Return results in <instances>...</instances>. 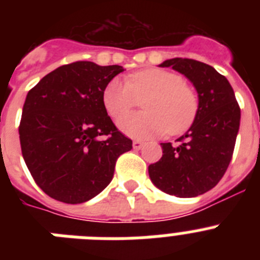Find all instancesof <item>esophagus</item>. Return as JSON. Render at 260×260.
Here are the masks:
<instances>
[{
	"label": "esophagus",
	"instance_id": "34e87169",
	"mask_svg": "<svg viewBox=\"0 0 260 260\" xmlns=\"http://www.w3.org/2000/svg\"><path fill=\"white\" fill-rule=\"evenodd\" d=\"M144 142L143 141H139V139H137V141L133 142V147H134L135 150H141L142 147H143Z\"/></svg>",
	"mask_w": 260,
	"mask_h": 260
}]
</instances>
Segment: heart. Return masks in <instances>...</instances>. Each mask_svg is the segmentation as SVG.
<instances>
[{
	"label": "heart",
	"instance_id": "obj_1",
	"mask_svg": "<svg viewBox=\"0 0 260 260\" xmlns=\"http://www.w3.org/2000/svg\"><path fill=\"white\" fill-rule=\"evenodd\" d=\"M146 98L143 114L126 115L118 127L134 138L185 133L198 116L199 98L181 75L162 69H148L130 75L128 82L113 78L103 91L108 114L118 118Z\"/></svg>",
	"mask_w": 260,
	"mask_h": 260
}]
</instances>
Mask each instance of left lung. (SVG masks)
Instances as JSON below:
<instances>
[{"mask_svg": "<svg viewBox=\"0 0 260 260\" xmlns=\"http://www.w3.org/2000/svg\"><path fill=\"white\" fill-rule=\"evenodd\" d=\"M161 68L174 69L194 84L198 116L178 144L161 143L162 157L148 167L156 187L169 195L192 198L221 180L233 156L241 109L228 79L212 66L190 58H172Z\"/></svg>", "mask_w": 260, "mask_h": 260, "instance_id": "8db88e82", "label": "left lung"}]
</instances>
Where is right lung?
Wrapping results in <instances>:
<instances>
[{"instance_id": "obj_1", "label": "right lung", "mask_w": 260, "mask_h": 260, "mask_svg": "<svg viewBox=\"0 0 260 260\" xmlns=\"http://www.w3.org/2000/svg\"><path fill=\"white\" fill-rule=\"evenodd\" d=\"M118 65L77 61L53 70L31 88L19 123L22 155L50 198L77 204L109 185L117 158L133 148L103 104Z\"/></svg>"}]
</instances>
